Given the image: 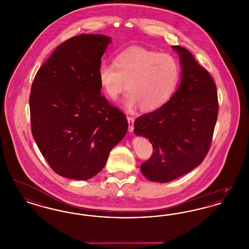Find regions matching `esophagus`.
Instances as JSON below:
<instances>
[{
    "label": "esophagus",
    "mask_w": 249,
    "mask_h": 249,
    "mask_svg": "<svg viewBox=\"0 0 249 249\" xmlns=\"http://www.w3.org/2000/svg\"><path fill=\"white\" fill-rule=\"evenodd\" d=\"M127 119H128V123H129V131L131 132V131H133V129H134V126H133V124H134V118L128 116Z\"/></svg>",
    "instance_id": "esophagus-1"
}]
</instances>
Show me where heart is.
I'll use <instances>...</instances> for the list:
<instances>
[{
  "label": "heart",
  "instance_id": "b5f03b06",
  "mask_svg": "<svg viewBox=\"0 0 249 249\" xmlns=\"http://www.w3.org/2000/svg\"><path fill=\"white\" fill-rule=\"evenodd\" d=\"M98 77L106 93L116 100L127 88L125 105L154 111L172 98L180 77L178 60L170 54L141 47L122 51L116 61H102Z\"/></svg>",
  "mask_w": 249,
  "mask_h": 249
}]
</instances>
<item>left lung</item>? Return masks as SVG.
Listing matches in <instances>:
<instances>
[{
    "instance_id": "left-lung-1",
    "label": "left lung",
    "mask_w": 249,
    "mask_h": 249,
    "mask_svg": "<svg viewBox=\"0 0 249 249\" xmlns=\"http://www.w3.org/2000/svg\"><path fill=\"white\" fill-rule=\"evenodd\" d=\"M180 56L181 83L164 106L134 121L136 135L148 138L153 154L141 165L150 181L166 183L200 165L208 153L218 114L216 86L188 49Z\"/></svg>"
}]
</instances>
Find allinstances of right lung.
Listing matches in <instances>:
<instances>
[{
    "label": "right lung",
    "instance_id": "obj_1",
    "mask_svg": "<svg viewBox=\"0 0 249 249\" xmlns=\"http://www.w3.org/2000/svg\"><path fill=\"white\" fill-rule=\"evenodd\" d=\"M111 38L73 36L37 71L30 94L32 133L51 169L75 180L93 178L128 130V120L101 94L98 68Z\"/></svg>",
    "mask_w": 249,
    "mask_h": 249
}]
</instances>
